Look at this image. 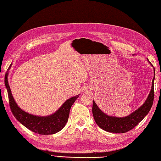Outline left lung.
<instances>
[{
    "label": "left lung",
    "mask_w": 161,
    "mask_h": 161,
    "mask_svg": "<svg viewBox=\"0 0 161 161\" xmlns=\"http://www.w3.org/2000/svg\"><path fill=\"white\" fill-rule=\"evenodd\" d=\"M154 77L153 79L150 92L144 103L133 113L124 118L108 115L99 108L93 101L92 111L96 124L101 129L112 133H125L133 129L144 118L152 108L154 96Z\"/></svg>",
    "instance_id": "left-lung-1"
}]
</instances>
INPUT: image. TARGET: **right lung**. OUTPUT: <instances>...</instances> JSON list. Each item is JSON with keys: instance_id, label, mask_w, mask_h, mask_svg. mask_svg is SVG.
Instances as JSON below:
<instances>
[{"instance_id": "right-lung-1", "label": "right lung", "mask_w": 161, "mask_h": 161, "mask_svg": "<svg viewBox=\"0 0 161 161\" xmlns=\"http://www.w3.org/2000/svg\"><path fill=\"white\" fill-rule=\"evenodd\" d=\"M8 73L5 76V86L8 92L9 105L13 115L19 122L33 132L41 135L56 134L63 129L69 119L71 106L79 95L66 101L54 114L47 116H37L22 110L14 101L8 82Z\"/></svg>"}]
</instances>
